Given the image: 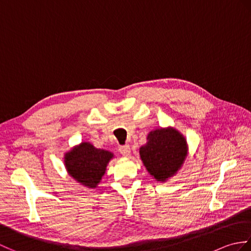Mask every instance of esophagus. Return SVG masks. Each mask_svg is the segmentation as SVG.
I'll return each instance as SVG.
<instances>
[{"instance_id": "34e87169", "label": "esophagus", "mask_w": 251, "mask_h": 251, "mask_svg": "<svg viewBox=\"0 0 251 251\" xmlns=\"http://www.w3.org/2000/svg\"><path fill=\"white\" fill-rule=\"evenodd\" d=\"M120 152L123 156H129L130 155V147L128 145H125V146H122L120 147Z\"/></svg>"}]
</instances>
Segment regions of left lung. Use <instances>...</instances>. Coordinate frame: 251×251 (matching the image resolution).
I'll return each mask as SVG.
<instances>
[{
	"mask_svg": "<svg viewBox=\"0 0 251 251\" xmlns=\"http://www.w3.org/2000/svg\"><path fill=\"white\" fill-rule=\"evenodd\" d=\"M140 148V157L154 179L165 181L182 166L188 153L184 137L174 128H161L148 135Z\"/></svg>",
	"mask_w": 251,
	"mask_h": 251,
	"instance_id": "1",
	"label": "left lung"
}]
</instances>
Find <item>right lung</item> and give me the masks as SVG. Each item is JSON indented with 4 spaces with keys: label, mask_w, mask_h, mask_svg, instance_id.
Listing matches in <instances>:
<instances>
[{
    "label": "right lung",
    "mask_w": 251,
    "mask_h": 251,
    "mask_svg": "<svg viewBox=\"0 0 251 251\" xmlns=\"http://www.w3.org/2000/svg\"><path fill=\"white\" fill-rule=\"evenodd\" d=\"M112 157L111 152L95 148L89 142H82L66 154L65 163L72 178L94 189L103 177L106 165Z\"/></svg>",
    "instance_id": "right-lung-1"
}]
</instances>
